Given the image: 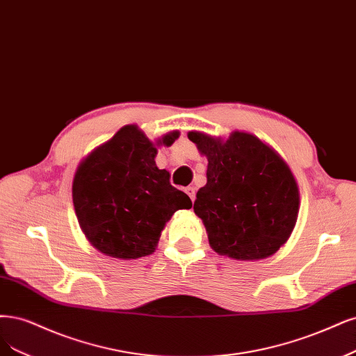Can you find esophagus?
I'll return each mask as SVG.
<instances>
[{
  "label": "esophagus",
  "instance_id": "esophagus-1",
  "mask_svg": "<svg viewBox=\"0 0 356 356\" xmlns=\"http://www.w3.org/2000/svg\"><path fill=\"white\" fill-rule=\"evenodd\" d=\"M186 193L188 194V197L191 199V202H194V199H195V188L194 187H187Z\"/></svg>",
  "mask_w": 356,
  "mask_h": 356
}]
</instances>
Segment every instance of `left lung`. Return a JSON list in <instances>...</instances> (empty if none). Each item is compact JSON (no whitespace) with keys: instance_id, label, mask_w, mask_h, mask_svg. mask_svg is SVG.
I'll return each mask as SVG.
<instances>
[{"instance_id":"8db88e82","label":"left lung","mask_w":356,"mask_h":356,"mask_svg":"<svg viewBox=\"0 0 356 356\" xmlns=\"http://www.w3.org/2000/svg\"><path fill=\"white\" fill-rule=\"evenodd\" d=\"M188 138L207 157L206 186L193 209L219 254L241 261L274 254L291 234L299 191L290 169L252 134L234 132L222 143L203 132Z\"/></svg>"}]
</instances>
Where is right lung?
Wrapping results in <instances>:
<instances>
[{
  "label": "right lung",
  "instance_id": "obj_1",
  "mask_svg": "<svg viewBox=\"0 0 356 356\" xmlns=\"http://www.w3.org/2000/svg\"><path fill=\"white\" fill-rule=\"evenodd\" d=\"M178 132L159 144L170 145ZM156 147L128 125L94 150L73 179L79 225L95 249L119 259L154 252L165 224L178 209H190L186 193L170 186L169 172L154 163Z\"/></svg>",
  "mask_w": 356,
  "mask_h": 356
}]
</instances>
